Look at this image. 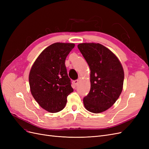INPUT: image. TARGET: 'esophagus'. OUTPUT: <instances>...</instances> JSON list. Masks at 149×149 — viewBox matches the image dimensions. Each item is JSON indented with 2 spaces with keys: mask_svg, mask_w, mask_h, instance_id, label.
<instances>
[{
  "mask_svg": "<svg viewBox=\"0 0 149 149\" xmlns=\"http://www.w3.org/2000/svg\"><path fill=\"white\" fill-rule=\"evenodd\" d=\"M78 83H79V80H74V81H73V83L75 84V86H77L78 85Z\"/></svg>",
  "mask_w": 149,
  "mask_h": 149,
  "instance_id": "obj_1",
  "label": "esophagus"
}]
</instances>
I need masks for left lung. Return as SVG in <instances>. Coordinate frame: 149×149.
<instances>
[{"mask_svg":"<svg viewBox=\"0 0 149 149\" xmlns=\"http://www.w3.org/2000/svg\"><path fill=\"white\" fill-rule=\"evenodd\" d=\"M78 48L91 70V89L83 99L86 109L100 113L110 108L123 91V68L114 54L100 43H80Z\"/></svg>","mask_w":149,"mask_h":149,"instance_id":"1","label":"left lung"}]
</instances>
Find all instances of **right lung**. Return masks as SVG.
I'll return each instance as SVG.
<instances>
[{"label":"right lung","instance_id":"1","mask_svg":"<svg viewBox=\"0 0 149 149\" xmlns=\"http://www.w3.org/2000/svg\"><path fill=\"white\" fill-rule=\"evenodd\" d=\"M74 43H55L40 53L29 74L30 91L43 109L58 112L65 107L67 96L73 91L65 60Z\"/></svg>","mask_w":149,"mask_h":149}]
</instances>
